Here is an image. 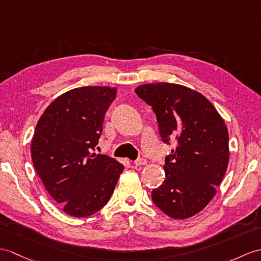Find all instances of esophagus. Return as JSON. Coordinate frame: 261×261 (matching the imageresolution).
<instances>
[{
  "label": "esophagus",
  "mask_w": 261,
  "mask_h": 261,
  "mask_svg": "<svg viewBox=\"0 0 261 261\" xmlns=\"http://www.w3.org/2000/svg\"><path fill=\"white\" fill-rule=\"evenodd\" d=\"M135 165L136 166H144V165H147V160L143 159V158H140V159H138V160L135 161Z\"/></svg>",
  "instance_id": "obj_1"
}]
</instances>
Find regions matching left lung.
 Instances as JSON below:
<instances>
[{"instance_id":"8db88e82","label":"left lung","mask_w":261,"mask_h":261,"mask_svg":"<svg viewBox=\"0 0 261 261\" xmlns=\"http://www.w3.org/2000/svg\"><path fill=\"white\" fill-rule=\"evenodd\" d=\"M136 93L152 108L162 141L178 145L166 156V179L151 197L173 219L200 213L217 192L229 162L225 121L205 96L174 83H148Z\"/></svg>"}]
</instances>
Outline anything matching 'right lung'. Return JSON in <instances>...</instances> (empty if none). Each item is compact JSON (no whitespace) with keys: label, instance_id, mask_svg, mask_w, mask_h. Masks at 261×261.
<instances>
[{"label":"right lung","instance_id":"add662e5","mask_svg":"<svg viewBox=\"0 0 261 261\" xmlns=\"http://www.w3.org/2000/svg\"><path fill=\"white\" fill-rule=\"evenodd\" d=\"M117 88L82 87L61 94L42 114L31 143L35 171L65 214L83 218L110 200L124 167L93 151Z\"/></svg>","mask_w":261,"mask_h":261}]
</instances>
